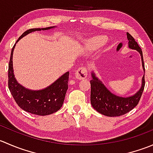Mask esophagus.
Here are the masks:
<instances>
[{"label":"esophagus","mask_w":153,"mask_h":153,"mask_svg":"<svg viewBox=\"0 0 153 153\" xmlns=\"http://www.w3.org/2000/svg\"><path fill=\"white\" fill-rule=\"evenodd\" d=\"M86 76H87V69L85 67H79L75 72V77L78 80L84 79Z\"/></svg>","instance_id":"esophagus-1"}]
</instances>
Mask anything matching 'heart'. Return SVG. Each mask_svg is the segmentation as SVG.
<instances>
[{
  "mask_svg": "<svg viewBox=\"0 0 153 153\" xmlns=\"http://www.w3.org/2000/svg\"><path fill=\"white\" fill-rule=\"evenodd\" d=\"M106 41V38L104 36H98L88 40L86 42V47L89 50H95L102 47Z\"/></svg>",
  "mask_w": 153,
  "mask_h": 153,
  "instance_id": "1",
  "label": "heart"
}]
</instances>
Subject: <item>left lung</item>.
<instances>
[{"label":"left lung","mask_w":153,"mask_h":153,"mask_svg":"<svg viewBox=\"0 0 153 153\" xmlns=\"http://www.w3.org/2000/svg\"><path fill=\"white\" fill-rule=\"evenodd\" d=\"M126 35L129 40V47L132 49H136L141 54L142 66L145 71L143 53L141 47L130 34L127 32ZM92 79L90 81L91 104L99 113L109 117L121 116L129 112L138 105L144 89V75L143 76L142 86L140 90L133 96L128 98H122L114 95L109 92L102 82L95 76V74L92 73Z\"/></svg>","instance_id":"8db88e82"}]
</instances>
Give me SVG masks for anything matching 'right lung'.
<instances>
[{
    "mask_svg": "<svg viewBox=\"0 0 153 153\" xmlns=\"http://www.w3.org/2000/svg\"><path fill=\"white\" fill-rule=\"evenodd\" d=\"M53 27L46 28H33L25 31L20 36L17 42L32 32L47 30ZM16 42V43H17ZM15 44L11 51L8 69V86L12 97L18 106L26 112L37 115H47L61 109L64 104L66 92L68 89L69 72H66L55 83L46 89L39 91H32L20 85L15 80L12 67V54Z\"/></svg>",
    "mask_w": 153,
    "mask_h": 153,
    "instance_id": "1",
    "label": "right lung"
}]
</instances>
